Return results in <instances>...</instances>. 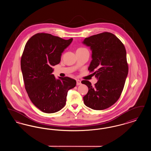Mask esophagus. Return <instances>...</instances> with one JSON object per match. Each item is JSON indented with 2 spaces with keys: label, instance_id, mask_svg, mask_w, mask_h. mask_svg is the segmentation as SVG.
Instances as JSON below:
<instances>
[{
  "label": "esophagus",
  "instance_id": "34e87169",
  "mask_svg": "<svg viewBox=\"0 0 151 151\" xmlns=\"http://www.w3.org/2000/svg\"><path fill=\"white\" fill-rule=\"evenodd\" d=\"M76 84H77V86L81 85V81H80V80H76Z\"/></svg>",
  "mask_w": 151,
  "mask_h": 151
}]
</instances>
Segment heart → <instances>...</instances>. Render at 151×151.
I'll list each match as a JSON object with an SVG mask.
<instances>
[{
	"instance_id": "1",
	"label": "heart",
	"mask_w": 151,
	"mask_h": 151,
	"mask_svg": "<svg viewBox=\"0 0 151 151\" xmlns=\"http://www.w3.org/2000/svg\"><path fill=\"white\" fill-rule=\"evenodd\" d=\"M85 49H86L83 48V47H80V48H78V49L77 51L82 50H85Z\"/></svg>"
}]
</instances>
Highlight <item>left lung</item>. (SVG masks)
<instances>
[{
    "instance_id": "left-lung-1",
    "label": "left lung",
    "mask_w": 151,
    "mask_h": 151,
    "mask_svg": "<svg viewBox=\"0 0 151 151\" xmlns=\"http://www.w3.org/2000/svg\"><path fill=\"white\" fill-rule=\"evenodd\" d=\"M83 43L92 51L88 70L99 80L94 86L88 80L81 81L88 87L83 97L84 104L93 110L106 109L119 99L128 75L125 47L118 38L109 32L86 38Z\"/></svg>"
}]
</instances>
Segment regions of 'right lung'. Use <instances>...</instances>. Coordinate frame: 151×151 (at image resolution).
I'll return each instance as SVG.
<instances>
[{
  "label": "right lung",
  "mask_w": 151,
  "mask_h": 151,
  "mask_svg": "<svg viewBox=\"0 0 151 151\" xmlns=\"http://www.w3.org/2000/svg\"><path fill=\"white\" fill-rule=\"evenodd\" d=\"M49 33H39L26 43L21 58L25 88L30 100L41 111L54 113L63 108L68 90L76 86L68 77L56 79L53 65L60 63L62 53L72 42Z\"/></svg>",
  "instance_id": "right-lung-1"
}]
</instances>
